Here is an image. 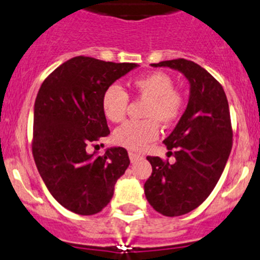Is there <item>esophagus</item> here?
<instances>
[{
	"label": "esophagus",
	"instance_id": "obj_1",
	"mask_svg": "<svg viewBox=\"0 0 260 260\" xmlns=\"http://www.w3.org/2000/svg\"><path fill=\"white\" fill-rule=\"evenodd\" d=\"M129 159H131V162H137L138 159H142L143 158V156H141V154H138V153H135V152H129Z\"/></svg>",
	"mask_w": 260,
	"mask_h": 260
}]
</instances>
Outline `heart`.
<instances>
[{"mask_svg": "<svg viewBox=\"0 0 260 260\" xmlns=\"http://www.w3.org/2000/svg\"><path fill=\"white\" fill-rule=\"evenodd\" d=\"M131 86L140 96L148 101L143 120H128L118 127L113 135L114 142L132 151H142L158 137V123L170 125L180 118L183 109V96L174 89V81L162 72L141 75L131 81ZM128 94L120 86L111 85L102 96L104 115L111 122L124 119L128 108Z\"/></svg>", "mask_w": 260, "mask_h": 260, "instance_id": "1", "label": "heart"}]
</instances>
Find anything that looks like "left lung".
I'll return each mask as SVG.
<instances>
[{
  "mask_svg": "<svg viewBox=\"0 0 260 260\" xmlns=\"http://www.w3.org/2000/svg\"><path fill=\"white\" fill-rule=\"evenodd\" d=\"M179 70L190 83L187 108L164 141L174 149L175 164L147 156L152 175L145 183L146 199L165 216L192 211L208 199L225 169L233 147V128L226 95L210 73L191 60L152 64Z\"/></svg>",
  "mask_w": 260,
  "mask_h": 260,
  "instance_id": "left-lung-1",
  "label": "left lung"
}]
</instances>
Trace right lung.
Listing matches in <instances>:
<instances>
[{
    "label": "right lung",
    "mask_w": 260,
    "mask_h": 260,
    "mask_svg": "<svg viewBox=\"0 0 260 260\" xmlns=\"http://www.w3.org/2000/svg\"><path fill=\"white\" fill-rule=\"evenodd\" d=\"M137 67L75 56L44 80L34 108L32 154L41 179L55 200L79 215L102 211L117 180L129 166L127 149L88 153L111 133L102 96L115 80Z\"/></svg>",
    "instance_id": "right-lung-1"
}]
</instances>
